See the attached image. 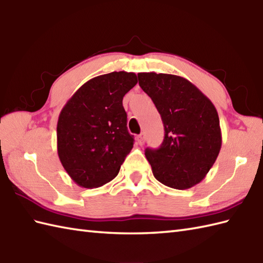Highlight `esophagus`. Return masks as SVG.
<instances>
[{
    "instance_id": "34e87169",
    "label": "esophagus",
    "mask_w": 263,
    "mask_h": 263,
    "mask_svg": "<svg viewBox=\"0 0 263 263\" xmlns=\"http://www.w3.org/2000/svg\"><path fill=\"white\" fill-rule=\"evenodd\" d=\"M137 141H138V143H139V144H140V146H142V144L144 143V136H143V135L138 136V138H137Z\"/></svg>"
}]
</instances>
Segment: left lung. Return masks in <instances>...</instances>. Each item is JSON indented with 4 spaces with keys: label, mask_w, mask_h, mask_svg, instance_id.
I'll use <instances>...</instances> for the list:
<instances>
[{
    "label": "left lung",
    "mask_w": 263,
    "mask_h": 263,
    "mask_svg": "<svg viewBox=\"0 0 263 263\" xmlns=\"http://www.w3.org/2000/svg\"><path fill=\"white\" fill-rule=\"evenodd\" d=\"M139 86L152 98L164 123L158 149H146L156 180L186 190L200 183L215 164L221 148L217 109L211 100L185 78L142 72Z\"/></svg>",
    "instance_id": "left-lung-1"
}]
</instances>
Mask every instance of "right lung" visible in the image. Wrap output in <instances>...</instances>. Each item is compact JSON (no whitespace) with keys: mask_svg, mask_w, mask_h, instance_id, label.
Returning a JSON list of instances; mask_svg holds the SVG:
<instances>
[{"mask_svg":"<svg viewBox=\"0 0 263 263\" xmlns=\"http://www.w3.org/2000/svg\"><path fill=\"white\" fill-rule=\"evenodd\" d=\"M133 72L95 77L73 93L59 116L61 164L78 185L99 187L119 174L133 148L123 97L137 85Z\"/></svg>","mask_w":263,"mask_h":263,"instance_id":"add662e5","label":"right lung"}]
</instances>
